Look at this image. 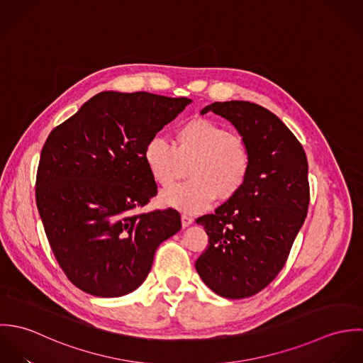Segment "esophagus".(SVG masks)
<instances>
[{"label":"esophagus","mask_w":363,"mask_h":363,"mask_svg":"<svg viewBox=\"0 0 363 363\" xmlns=\"http://www.w3.org/2000/svg\"><path fill=\"white\" fill-rule=\"evenodd\" d=\"M191 223H193V218L189 216V215H186V213H183V215H182V226H183V228H187V226H190Z\"/></svg>","instance_id":"obj_1"}]
</instances>
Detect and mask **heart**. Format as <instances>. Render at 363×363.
<instances>
[{
    "instance_id": "b5f03b06",
    "label": "heart",
    "mask_w": 363,
    "mask_h": 363,
    "mask_svg": "<svg viewBox=\"0 0 363 363\" xmlns=\"http://www.w3.org/2000/svg\"><path fill=\"white\" fill-rule=\"evenodd\" d=\"M145 164L162 189L184 177L190 180L163 193L160 203L183 212H201L215 197H236L249 180L252 152L246 140L208 118L183 124L170 144L162 135L151 137L144 148Z\"/></svg>"
}]
</instances>
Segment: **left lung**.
Listing matches in <instances>:
<instances>
[{"mask_svg": "<svg viewBox=\"0 0 363 363\" xmlns=\"http://www.w3.org/2000/svg\"><path fill=\"white\" fill-rule=\"evenodd\" d=\"M252 152V172L242 191L215 213L200 216L208 247L196 269L211 291L243 299L269 285L285 265L308 215V159L292 131L269 110L245 101L215 102Z\"/></svg>", "mask_w": 363, "mask_h": 363, "instance_id": "8db88e82", "label": "left lung"}]
</instances>
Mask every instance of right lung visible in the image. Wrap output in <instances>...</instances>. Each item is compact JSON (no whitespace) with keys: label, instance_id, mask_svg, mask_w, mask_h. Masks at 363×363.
I'll return each instance as SVG.
<instances>
[{"label":"right lung","instance_id":"right-lung-1","mask_svg":"<svg viewBox=\"0 0 363 363\" xmlns=\"http://www.w3.org/2000/svg\"><path fill=\"white\" fill-rule=\"evenodd\" d=\"M191 99L101 92L57 125L40 154L36 204L67 278L99 298L135 291L157 246L182 228L180 213H140L156 196L147 141Z\"/></svg>","mask_w":363,"mask_h":363}]
</instances>
